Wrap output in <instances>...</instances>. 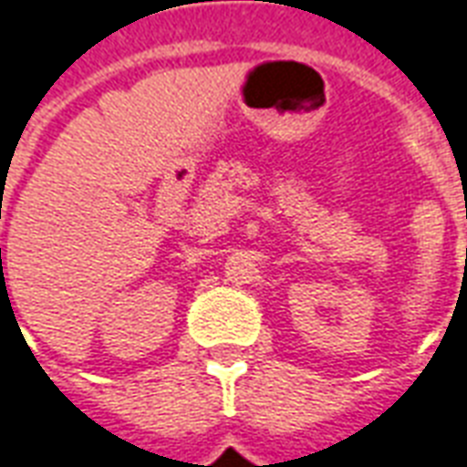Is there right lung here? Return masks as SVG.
<instances>
[{
    "label": "right lung",
    "mask_w": 467,
    "mask_h": 467,
    "mask_svg": "<svg viewBox=\"0 0 467 467\" xmlns=\"http://www.w3.org/2000/svg\"><path fill=\"white\" fill-rule=\"evenodd\" d=\"M0 253H2V250H0Z\"/></svg>",
    "instance_id": "right-lung-1"
}]
</instances>
